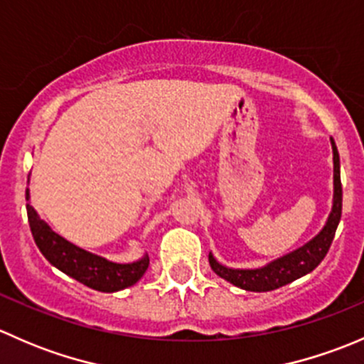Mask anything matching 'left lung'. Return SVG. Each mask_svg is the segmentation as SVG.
I'll return each instance as SVG.
<instances>
[{
    "mask_svg": "<svg viewBox=\"0 0 364 364\" xmlns=\"http://www.w3.org/2000/svg\"><path fill=\"white\" fill-rule=\"evenodd\" d=\"M333 149V200L331 211L326 218L324 227L310 241L296 250L285 253L260 267H229L218 262L209 252V266L220 278L229 284L250 292H267L291 284L297 278L311 273L328 253L335 237L336 227L341 218V181H340V156L335 141L331 139Z\"/></svg>",
    "mask_w": 364,
    "mask_h": 364,
    "instance_id": "obj_1",
    "label": "left lung"
}]
</instances>
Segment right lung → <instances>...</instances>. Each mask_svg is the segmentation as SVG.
<instances>
[{"instance_id": "right-lung-1", "label": "right lung", "mask_w": 364, "mask_h": 364, "mask_svg": "<svg viewBox=\"0 0 364 364\" xmlns=\"http://www.w3.org/2000/svg\"><path fill=\"white\" fill-rule=\"evenodd\" d=\"M26 209H28V222L31 227L33 240L36 247L42 252V255L63 271L65 274L72 277L73 280L87 285L90 289L100 292H117L123 289L132 287L137 284L146 273L149 266L148 253L134 262H112L105 257L91 253L77 245L70 243L63 236L54 232L46 220L40 218L36 209L29 203V192L26 190Z\"/></svg>"}]
</instances>
